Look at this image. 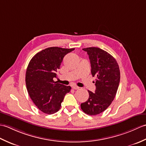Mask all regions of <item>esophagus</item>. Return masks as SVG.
<instances>
[{"label":"esophagus","mask_w":146,"mask_h":146,"mask_svg":"<svg viewBox=\"0 0 146 146\" xmlns=\"http://www.w3.org/2000/svg\"><path fill=\"white\" fill-rule=\"evenodd\" d=\"M72 88L73 90H78L80 88V87H78V86H73V87H72Z\"/></svg>","instance_id":"1"}]
</instances>
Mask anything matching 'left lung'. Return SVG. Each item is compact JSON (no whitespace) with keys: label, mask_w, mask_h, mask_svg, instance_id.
<instances>
[{"label":"left lung","mask_w":146,"mask_h":146,"mask_svg":"<svg viewBox=\"0 0 146 146\" xmlns=\"http://www.w3.org/2000/svg\"><path fill=\"white\" fill-rule=\"evenodd\" d=\"M83 50L88 54L96 90L95 93L88 91L89 98L81 108L85 113L95 115L106 110L115 97L120 79L119 66L115 59L103 49L90 47Z\"/></svg>","instance_id":"8db88e82"}]
</instances>
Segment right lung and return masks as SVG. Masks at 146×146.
<instances>
[{
    "mask_svg": "<svg viewBox=\"0 0 146 146\" xmlns=\"http://www.w3.org/2000/svg\"><path fill=\"white\" fill-rule=\"evenodd\" d=\"M75 48L51 47L38 52L31 60L26 73V88L31 98L42 112L52 114L60 110L70 86L57 82V71L64 56Z\"/></svg>",
    "mask_w": 146,
    "mask_h": 146,
    "instance_id": "1",
    "label": "right lung"
}]
</instances>
